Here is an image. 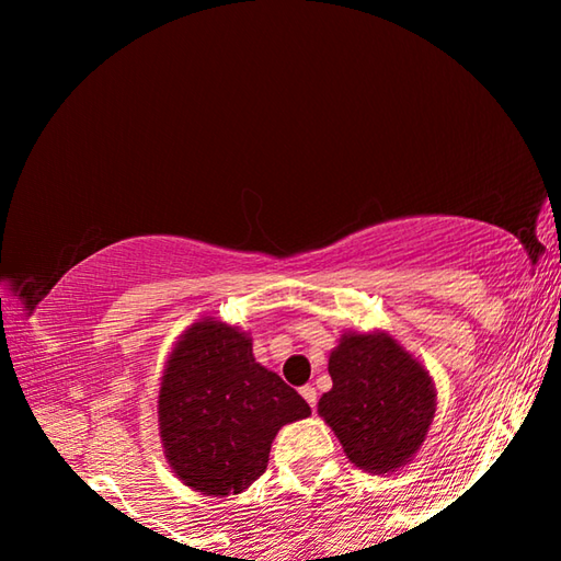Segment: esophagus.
<instances>
[{
	"label": "esophagus",
	"instance_id": "1",
	"mask_svg": "<svg viewBox=\"0 0 561 561\" xmlns=\"http://www.w3.org/2000/svg\"><path fill=\"white\" fill-rule=\"evenodd\" d=\"M299 393H301V398H304V401H307L309 405H311V411H314V408H317V388L314 386H301L299 388Z\"/></svg>",
	"mask_w": 561,
	"mask_h": 561
}]
</instances>
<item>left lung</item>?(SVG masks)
<instances>
[{
  "instance_id": "8db88e82",
  "label": "left lung",
  "mask_w": 561,
  "mask_h": 561,
  "mask_svg": "<svg viewBox=\"0 0 561 561\" xmlns=\"http://www.w3.org/2000/svg\"><path fill=\"white\" fill-rule=\"evenodd\" d=\"M334 386L319 415L356 468L386 474L411 462L428 435L438 393L421 360L388 331H344L329 354Z\"/></svg>"
}]
</instances>
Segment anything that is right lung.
<instances>
[{"mask_svg":"<svg viewBox=\"0 0 561 561\" xmlns=\"http://www.w3.org/2000/svg\"><path fill=\"white\" fill-rule=\"evenodd\" d=\"M309 403L254 360L252 336L203 317L178 336L158 391L165 460L183 485L207 497L240 495L267 470L282 425Z\"/></svg>","mask_w":561,"mask_h":561,"instance_id":"1","label":"right lung"}]
</instances>
